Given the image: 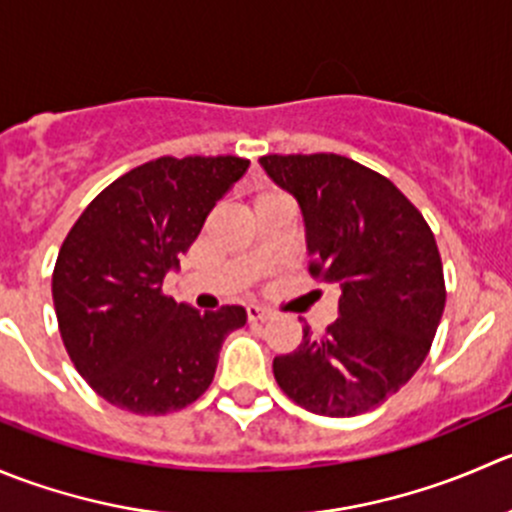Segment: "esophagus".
Returning <instances> with one entry per match:
<instances>
[{
    "mask_svg": "<svg viewBox=\"0 0 512 512\" xmlns=\"http://www.w3.org/2000/svg\"><path fill=\"white\" fill-rule=\"evenodd\" d=\"M246 318H249V321H266V318H271V311L251 303V306H246Z\"/></svg>",
    "mask_w": 512,
    "mask_h": 512,
    "instance_id": "34e87169",
    "label": "esophagus"
}]
</instances>
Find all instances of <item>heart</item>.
Returning a JSON list of instances; mask_svg holds the SVG:
<instances>
[{
    "label": "heart",
    "instance_id": "1",
    "mask_svg": "<svg viewBox=\"0 0 512 512\" xmlns=\"http://www.w3.org/2000/svg\"><path fill=\"white\" fill-rule=\"evenodd\" d=\"M271 196H281L278 191H261V194L254 196V201L251 204H256V201H263V199H271Z\"/></svg>",
    "mask_w": 512,
    "mask_h": 512
}]
</instances>
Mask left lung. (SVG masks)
<instances>
[{"instance_id": "1", "label": "left lung", "mask_w": 512, "mask_h": 512, "mask_svg": "<svg viewBox=\"0 0 512 512\" xmlns=\"http://www.w3.org/2000/svg\"><path fill=\"white\" fill-rule=\"evenodd\" d=\"M296 196L308 271L338 286V318L273 358L278 388L306 411L351 418L401 391L426 361L445 308L438 244L421 211L378 171L338 154H268Z\"/></svg>"}]
</instances>
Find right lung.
Here are the masks:
<instances>
[{"mask_svg": "<svg viewBox=\"0 0 512 512\" xmlns=\"http://www.w3.org/2000/svg\"><path fill=\"white\" fill-rule=\"evenodd\" d=\"M241 156H161L111 181L64 239L52 273L59 333L79 376L136 416L194 403L216 373L241 306L199 313L164 293L216 201L244 176Z\"/></svg>", "mask_w": 512, "mask_h": 512, "instance_id": "1", "label": "right lung"}]
</instances>
